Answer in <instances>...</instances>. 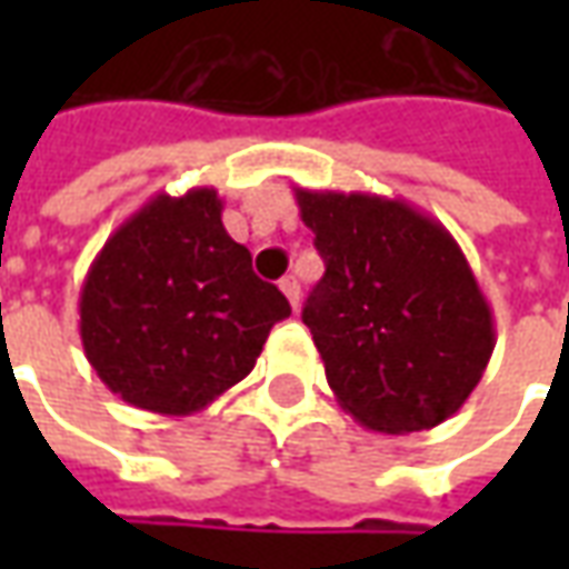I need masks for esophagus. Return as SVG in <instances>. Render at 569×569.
I'll return each mask as SVG.
<instances>
[{"label": "esophagus", "mask_w": 569, "mask_h": 569, "mask_svg": "<svg viewBox=\"0 0 569 569\" xmlns=\"http://www.w3.org/2000/svg\"><path fill=\"white\" fill-rule=\"evenodd\" d=\"M280 289H283V296L289 298V305L298 308V298H301V283H298V277H292V273L283 277V280H280Z\"/></svg>", "instance_id": "1"}]
</instances>
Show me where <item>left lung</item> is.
<instances>
[{
    "instance_id": "obj_1",
    "label": "left lung",
    "mask_w": 569,
    "mask_h": 569,
    "mask_svg": "<svg viewBox=\"0 0 569 569\" xmlns=\"http://www.w3.org/2000/svg\"><path fill=\"white\" fill-rule=\"evenodd\" d=\"M296 200L326 261L301 320L338 406L387 436L457 415L497 332L451 231L402 198L296 188Z\"/></svg>"
}]
</instances>
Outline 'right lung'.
<instances>
[{"label": "right lung", "mask_w": 569, "mask_h": 569, "mask_svg": "<svg viewBox=\"0 0 569 569\" xmlns=\"http://www.w3.org/2000/svg\"><path fill=\"white\" fill-rule=\"evenodd\" d=\"M292 310L228 237L216 188L154 194L97 252L79 296L84 357L128 406L186 418L247 378Z\"/></svg>", "instance_id": "add662e5"}]
</instances>
